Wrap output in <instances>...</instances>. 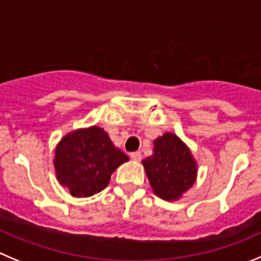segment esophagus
<instances>
[{
	"instance_id": "esophagus-1",
	"label": "esophagus",
	"mask_w": 261,
	"mask_h": 261,
	"mask_svg": "<svg viewBox=\"0 0 261 261\" xmlns=\"http://www.w3.org/2000/svg\"><path fill=\"white\" fill-rule=\"evenodd\" d=\"M130 158L133 159L135 161H140L142 159V153L140 151H136V152H130Z\"/></svg>"
}]
</instances>
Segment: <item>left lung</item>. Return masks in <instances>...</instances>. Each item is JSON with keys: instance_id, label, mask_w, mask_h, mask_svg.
<instances>
[{"instance_id": "obj_1", "label": "left lung", "mask_w": 261, "mask_h": 261, "mask_svg": "<svg viewBox=\"0 0 261 261\" xmlns=\"http://www.w3.org/2000/svg\"><path fill=\"white\" fill-rule=\"evenodd\" d=\"M153 153L142 161L153 192L164 200H177L192 187L196 164L187 146L173 133L153 141Z\"/></svg>"}]
</instances>
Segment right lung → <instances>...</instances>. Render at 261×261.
I'll return each mask as SVG.
<instances>
[{
  "label": "right lung",
  "instance_id": "right-lung-1",
  "mask_svg": "<svg viewBox=\"0 0 261 261\" xmlns=\"http://www.w3.org/2000/svg\"><path fill=\"white\" fill-rule=\"evenodd\" d=\"M128 156L116 148L103 129L92 126L70 133L55 151L59 182L73 196L89 197L109 185L111 174Z\"/></svg>",
  "mask_w": 261,
  "mask_h": 261
}]
</instances>
